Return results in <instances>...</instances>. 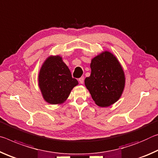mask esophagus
<instances>
[{
    "label": "esophagus",
    "mask_w": 158,
    "mask_h": 158,
    "mask_svg": "<svg viewBox=\"0 0 158 158\" xmlns=\"http://www.w3.org/2000/svg\"><path fill=\"white\" fill-rule=\"evenodd\" d=\"M79 82L81 84H83L84 83V77H81V78H79Z\"/></svg>",
    "instance_id": "34e87169"
}]
</instances>
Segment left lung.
<instances>
[{
	"label": "left lung",
	"mask_w": 158,
	"mask_h": 158,
	"mask_svg": "<svg viewBox=\"0 0 158 158\" xmlns=\"http://www.w3.org/2000/svg\"><path fill=\"white\" fill-rule=\"evenodd\" d=\"M91 74L85 85L95 103L108 107L122 96L125 86V75L117 57L109 51L94 56L90 64Z\"/></svg>",
	"instance_id": "8db88e82"
}]
</instances>
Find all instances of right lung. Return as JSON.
I'll list each match as a JSON object with an SVG mask.
<instances>
[{"mask_svg": "<svg viewBox=\"0 0 158 158\" xmlns=\"http://www.w3.org/2000/svg\"><path fill=\"white\" fill-rule=\"evenodd\" d=\"M38 87L43 98L50 104H61L71 90L78 85L59 55H50L42 64L38 76Z\"/></svg>", "mask_w": 158, "mask_h": 158, "instance_id": "add662e5", "label": "right lung"}]
</instances>
